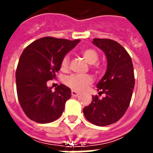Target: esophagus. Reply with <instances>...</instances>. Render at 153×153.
<instances>
[{"mask_svg": "<svg viewBox=\"0 0 153 153\" xmlns=\"http://www.w3.org/2000/svg\"><path fill=\"white\" fill-rule=\"evenodd\" d=\"M71 94H72V96L74 97H79V93H78L77 91H75V90H72V92H71Z\"/></svg>", "mask_w": 153, "mask_h": 153, "instance_id": "obj_1", "label": "esophagus"}]
</instances>
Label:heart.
Instances as JSON below:
<instances>
[{"label": "heart", "mask_w": 153, "mask_h": 153, "mask_svg": "<svg viewBox=\"0 0 153 153\" xmlns=\"http://www.w3.org/2000/svg\"><path fill=\"white\" fill-rule=\"evenodd\" d=\"M81 54L89 64H95L99 60V55L95 50L89 48L81 51ZM70 58L69 56H65L61 62V68L66 70L68 68ZM65 84L75 91H83L87 88L93 83V78L90 75H80V74H72L68 76L64 79Z\"/></svg>", "instance_id": "obj_1"}]
</instances>
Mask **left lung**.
I'll use <instances>...</instances> for the list:
<instances>
[{
	"label": "left lung",
	"instance_id": "obj_1",
	"mask_svg": "<svg viewBox=\"0 0 153 153\" xmlns=\"http://www.w3.org/2000/svg\"><path fill=\"white\" fill-rule=\"evenodd\" d=\"M93 44L102 50L107 60L105 75L97 83L99 93L106 97H92V102L83 108L89 122L99 126L117 122L128 109L135 86L132 59L122 45L109 39H93Z\"/></svg>",
	"mask_w": 153,
	"mask_h": 153
}]
</instances>
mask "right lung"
<instances>
[{
	"instance_id": "add662e5",
	"label": "right lung",
	"mask_w": 153,
	"mask_h": 153,
	"mask_svg": "<svg viewBox=\"0 0 153 153\" xmlns=\"http://www.w3.org/2000/svg\"><path fill=\"white\" fill-rule=\"evenodd\" d=\"M79 42L46 36L24 50L16 70V85L19 102L31 120L48 123L63 113L71 90L60 84L53 92L47 83L55 78L63 58Z\"/></svg>"
}]
</instances>
